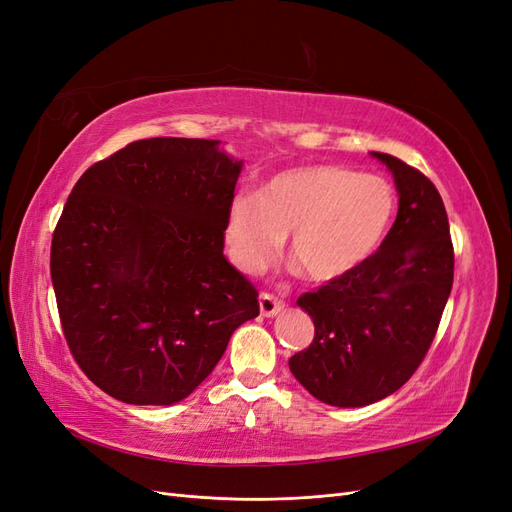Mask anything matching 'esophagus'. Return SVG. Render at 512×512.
I'll list each match as a JSON object with an SVG mask.
<instances>
[{"label": "esophagus", "instance_id": "esophagus-1", "mask_svg": "<svg viewBox=\"0 0 512 512\" xmlns=\"http://www.w3.org/2000/svg\"><path fill=\"white\" fill-rule=\"evenodd\" d=\"M258 305H260V314L265 316V318H273V316H277L284 309V301L273 297V294H269V292H262L260 294Z\"/></svg>", "mask_w": 512, "mask_h": 512}]
</instances>
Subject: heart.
<instances>
[{"label": "heart", "mask_w": 512, "mask_h": 512, "mask_svg": "<svg viewBox=\"0 0 512 512\" xmlns=\"http://www.w3.org/2000/svg\"><path fill=\"white\" fill-rule=\"evenodd\" d=\"M397 194L378 175L316 164L288 168L258 196L228 200L222 241L245 275L265 273L290 237V258L309 280H339L378 252L395 222Z\"/></svg>", "instance_id": "b5f03b06"}]
</instances>
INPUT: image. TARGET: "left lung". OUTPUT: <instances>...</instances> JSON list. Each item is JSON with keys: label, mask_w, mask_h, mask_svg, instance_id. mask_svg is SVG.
<instances>
[{"label": "left lung", "mask_w": 512, "mask_h": 512, "mask_svg": "<svg viewBox=\"0 0 512 512\" xmlns=\"http://www.w3.org/2000/svg\"><path fill=\"white\" fill-rule=\"evenodd\" d=\"M371 156L395 179V224L359 269L301 294L297 305L316 335L288 361L309 393L337 408L376 404L410 380L453 288L451 230L436 185L389 153Z\"/></svg>", "instance_id": "8db88e82"}]
</instances>
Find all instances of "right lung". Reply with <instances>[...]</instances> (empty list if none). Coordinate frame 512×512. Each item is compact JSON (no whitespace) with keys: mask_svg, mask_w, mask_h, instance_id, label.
I'll return each mask as SVG.
<instances>
[{"mask_svg":"<svg viewBox=\"0 0 512 512\" xmlns=\"http://www.w3.org/2000/svg\"><path fill=\"white\" fill-rule=\"evenodd\" d=\"M241 168L220 141L145 138L68 196L51 245L61 327L85 376L123 404L185 399L258 316L222 241Z\"/></svg>","mask_w":512,"mask_h":512,"instance_id":"obj_1","label":"right lung"}]
</instances>
